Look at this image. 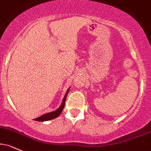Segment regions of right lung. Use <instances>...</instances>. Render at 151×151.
<instances>
[{
    "label": "right lung",
    "mask_w": 151,
    "mask_h": 151,
    "mask_svg": "<svg viewBox=\"0 0 151 151\" xmlns=\"http://www.w3.org/2000/svg\"><path fill=\"white\" fill-rule=\"evenodd\" d=\"M69 90L70 89L67 90V91L66 92L65 97H64L63 101H62V105L60 106V108H59L58 109H57V110L55 111L50 112V113L43 114L42 116H40L38 118H36V119H35L34 120L37 121H45L52 120V119H55V118L58 117L60 115V114L62 113V110H63V109H64V106H65V101H66V99H67V94H68Z\"/></svg>",
    "instance_id": "right-lung-1"
}]
</instances>
